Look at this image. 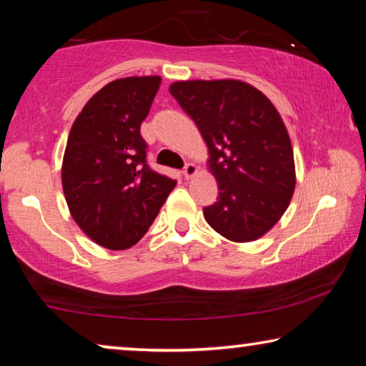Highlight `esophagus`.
<instances>
[{"label":"esophagus","mask_w":366,"mask_h":366,"mask_svg":"<svg viewBox=\"0 0 366 366\" xmlns=\"http://www.w3.org/2000/svg\"><path fill=\"white\" fill-rule=\"evenodd\" d=\"M197 174V166L194 164V163H187L185 164V168H184V177L185 179H192Z\"/></svg>","instance_id":"34e87169"}]
</instances>
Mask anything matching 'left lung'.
<instances>
[{"label": "left lung", "mask_w": 366, "mask_h": 366, "mask_svg": "<svg viewBox=\"0 0 366 366\" xmlns=\"http://www.w3.org/2000/svg\"><path fill=\"white\" fill-rule=\"evenodd\" d=\"M169 92L208 147L219 197L203 208L207 222L232 242L259 239L281 219L295 189L294 152L281 114L242 80H179Z\"/></svg>", "instance_id": "8db88e82"}]
</instances>
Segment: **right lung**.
Wrapping results in <instances>:
<instances>
[{"label": "right lung", "instance_id": "add662e5", "mask_svg": "<svg viewBox=\"0 0 366 366\" xmlns=\"http://www.w3.org/2000/svg\"><path fill=\"white\" fill-rule=\"evenodd\" d=\"M159 76L116 79L74 121L61 168L74 221L98 245L126 250L144 237L176 181L147 164L140 124Z\"/></svg>", "mask_w": 366, "mask_h": 366}]
</instances>
